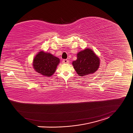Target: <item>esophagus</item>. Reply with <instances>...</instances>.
<instances>
[{
  "instance_id": "esophagus-1",
  "label": "esophagus",
  "mask_w": 133,
  "mask_h": 133,
  "mask_svg": "<svg viewBox=\"0 0 133 133\" xmlns=\"http://www.w3.org/2000/svg\"><path fill=\"white\" fill-rule=\"evenodd\" d=\"M69 62V61H68V60H67V59H63V60L62 61V63H64V64H65V63H68Z\"/></svg>"
}]
</instances>
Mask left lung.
Returning <instances> with one entry per match:
<instances>
[{
    "label": "left lung",
    "mask_w": 133,
    "mask_h": 133,
    "mask_svg": "<svg viewBox=\"0 0 133 133\" xmlns=\"http://www.w3.org/2000/svg\"><path fill=\"white\" fill-rule=\"evenodd\" d=\"M77 59L72 62L76 72L80 76H84L96 72L100 61L98 57L90 49H85L77 54Z\"/></svg>",
    "instance_id": "1"
}]
</instances>
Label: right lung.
Returning a JSON list of instances; mask_svg holds the SVG:
<instances>
[{
    "label": "right lung",
    "mask_w": 133,
    "mask_h": 133,
    "mask_svg": "<svg viewBox=\"0 0 133 133\" xmlns=\"http://www.w3.org/2000/svg\"><path fill=\"white\" fill-rule=\"evenodd\" d=\"M60 59L49 53L39 52L34 59L32 65L36 72L45 77H50L55 72Z\"/></svg>",
    "instance_id": "obj_1"
}]
</instances>
